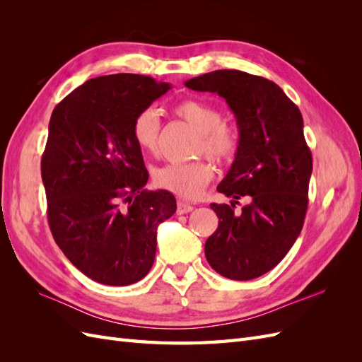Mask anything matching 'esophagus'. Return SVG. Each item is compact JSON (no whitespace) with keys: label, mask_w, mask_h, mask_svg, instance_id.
Instances as JSON below:
<instances>
[{"label":"esophagus","mask_w":362,"mask_h":362,"mask_svg":"<svg viewBox=\"0 0 362 362\" xmlns=\"http://www.w3.org/2000/svg\"><path fill=\"white\" fill-rule=\"evenodd\" d=\"M192 210H193V205H190V204H187V202H182V201L178 202V208H177V213H178V214H187V213H190Z\"/></svg>","instance_id":"34e87169"}]
</instances>
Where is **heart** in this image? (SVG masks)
Instances as JSON below:
<instances>
[{
	"label": "heart",
	"mask_w": 362,
	"mask_h": 362,
	"mask_svg": "<svg viewBox=\"0 0 362 362\" xmlns=\"http://www.w3.org/2000/svg\"><path fill=\"white\" fill-rule=\"evenodd\" d=\"M175 113L187 120L201 133L199 151L206 152L217 161L229 160L237 151V136L223 124V116L216 107L187 100L175 107ZM160 136V116L154 108L141 110L133 122L136 144L149 154H157ZM213 178V166L205 160L190 163H170L154 173L161 189L169 190L182 199H196Z\"/></svg>",
	"instance_id": "heart-1"
}]
</instances>
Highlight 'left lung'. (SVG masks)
Here are the masks:
<instances>
[{
	"mask_svg": "<svg viewBox=\"0 0 362 362\" xmlns=\"http://www.w3.org/2000/svg\"><path fill=\"white\" fill-rule=\"evenodd\" d=\"M196 92L222 96L235 116L238 146L217 192L228 204H211L218 226L205 242L210 266L225 278L264 275L298 240L308 206L311 151L300 110L278 84L235 69L208 72L185 81ZM250 199L233 213L237 199Z\"/></svg>",
	"mask_w": 362,
	"mask_h": 362,
	"instance_id": "left-lung-1",
	"label": "left lung"
}]
</instances>
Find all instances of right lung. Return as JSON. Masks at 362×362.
Masks as SVG:
<instances>
[{"label": "right lung", "mask_w": 362, "mask_h": 362, "mask_svg": "<svg viewBox=\"0 0 362 362\" xmlns=\"http://www.w3.org/2000/svg\"><path fill=\"white\" fill-rule=\"evenodd\" d=\"M170 89L146 75L96 76L54 108L42 181L54 240L87 278L113 287L144 279L158 225L177 211L168 190H145L149 173L133 137L136 116Z\"/></svg>", "instance_id": "add662e5"}]
</instances>
